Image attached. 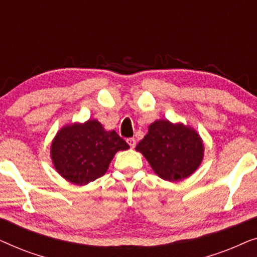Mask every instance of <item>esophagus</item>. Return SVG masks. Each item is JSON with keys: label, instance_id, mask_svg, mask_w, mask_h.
Returning a JSON list of instances; mask_svg holds the SVG:
<instances>
[{"label": "esophagus", "instance_id": "1", "mask_svg": "<svg viewBox=\"0 0 257 257\" xmlns=\"http://www.w3.org/2000/svg\"><path fill=\"white\" fill-rule=\"evenodd\" d=\"M126 142H127V144L130 145V147H131V149H135L136 147V139L135 138H128L127 140H126Z\"/></svg>", "mask_w": 257, "mask_h": 257}]
</instances>
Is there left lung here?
Returning a JSON list of instances; mask_svg holds the SVG:
<instances>
[{
  "label": "left lung",
  "mask_w": 257,
  "mask_h": 257,
  "mask_svg": "<svg viewBox=\"0 0 257 257\" xmlns=\"http://www.w3.org/2000/svg\"><path fill=\"white\" fill-rule=\"evenodd\" d=\"M149 161L154 173L174 182L191 177L203 160V140L196 130L182 122L159 119L136 147Z\"/></svg>",
  "instance_id": "left-lung-1"
}]
</instances>
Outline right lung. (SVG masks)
<instances>
[{"instance_id": "add662e5", "label": "right lung", "mask_w": 257, "mask_h": 257, "mask_svg": "<svg viewBox=\"0 0 257 257\" xmlns=\"http://www.w3.org/2000/svg\"><path fill=\"white\" fill-rule=\"evenodd\" d=\"M128 149L114 130L106 131L97 119H89L63 126L52 139L50 157L66 181L87 185L106 173L118 151Z\"/></svg>"}]
</instances>
